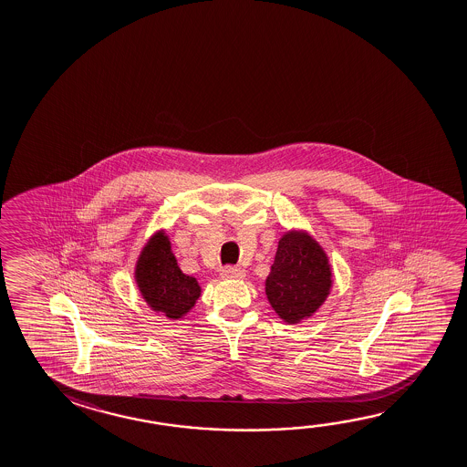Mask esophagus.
Returning <instances> with one entry per match:
<instances>
[{"label": "esophagus", "instance_id": "esophagus-1", "mask_svg": "<svg viewBox=\"0 0 467 467\" xmlns=\"http://www.w3.org/2000/svg\"><path fill=\"white\" fill-rule=\"evenodd\" d=\"M223 278H243L244 270L237 267H224L222 270Z\"/></svg>", "mask_w": 467, "mask_h": 467}]
</instances>
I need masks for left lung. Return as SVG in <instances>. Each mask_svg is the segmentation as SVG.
I'll return each instance as SVG.
<instances>
[{
    "mask_svg": "<svg viewBox=\"0 0 467 467\" xmlns=\"http://www.w3.org/2000/svg\"><path fill=\"white\" fill-rule=\"evenodd\" d=\"M332 272L321 245L305 233H286L265 280L275 313L288 324L306 319L329 295Z\"/></svg>",
    "mask_w": 467,
    "mask_h": 467,
    "instance_id": "left-lung-1",
    "label": "left lung"
}]
</instances>
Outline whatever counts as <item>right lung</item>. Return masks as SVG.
I'll return each instance as SVG.
<instances>
[{
  "label": "right lung",
  "mask_w": 467,
  "mask_h": 467,
  "mask_svg": "<svg viewBox=\"0 0 467 467\" xmlns=\"http://www.w3.org/2000/svg\"><path fill=\"white\" fill-rule=\"evenodd\" d=\"M135 278L146 303L169 319H181L200 296L199 283L179 268L164 233H156L143 247Z\"/></svg>",
  "instance_id": "right-lung-1"
}]
</instances>
